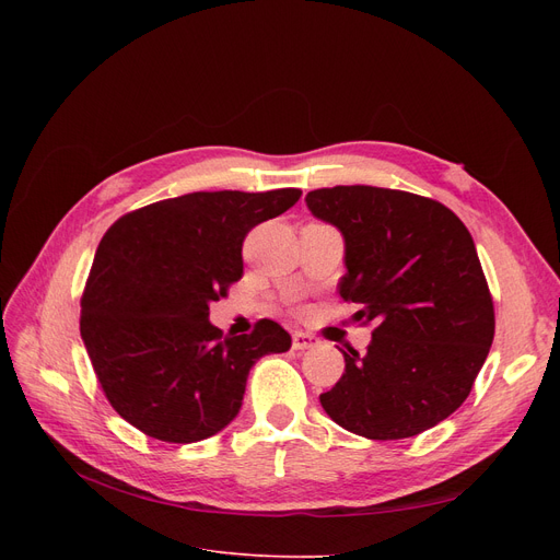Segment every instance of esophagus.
Instances as JSON below:
<instances>
[{"instance_id":"34e87169","label":"esophagus","mask_w":560,"mask_h":560,"mask_svg":"<svg viewBox=\"0 0 560 560\" xmlns=\"http://www.w3.org/2000/svg\"><path fill=\"white\" fill-rule=\"evenodd\" d=\"M315 346H317V338L313 334H308V331H294L292 334V348L294 350L303 352V350H311Z\"/></svg>"}]
</instances>
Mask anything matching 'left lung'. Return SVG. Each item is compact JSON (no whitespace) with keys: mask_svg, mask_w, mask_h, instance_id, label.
I'll return each mask as SVG.
<instances>
[{"mask_svg":"<svg viewBox=\"0 0 560 560\" xmlns=\"http://www.w3.org/2000/svg\"><path fill=\"white\" fill-rule=\"evenodd\" d=\"M308 210L341 231L338 294L376 322L364 354L322 393L327 416L366 439H406L446 420L481 371L495 334L493 296L467 226L446 206L378 186H334Z\"/></svg>","mask_w":560,"mask_h":560,"instance_id":"left-lung-1","label":"left lung"}]
</instances>
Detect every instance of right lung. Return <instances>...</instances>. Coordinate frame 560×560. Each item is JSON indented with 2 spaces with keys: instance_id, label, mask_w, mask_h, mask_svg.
Returning a JSON list of instances; mask_svg holds the SVG:
<instances>
[{
  "instance_id": "add662e5",
  "label": "right lung",
  "mask_w": 560,
  "mask_h": 560,
  "mask_svg": "<svg viewBox=\"0 0 560 560\" xmlns=\"http://www.w3.org/2000/svg\"><path fill=\"white\" fill-rule=\"evenodd\" d=\"M299 189L196 191L124 214L97 245L81 338L114 411L167 444H194L238 416L249 369L292 336L259 319L222 336L210 303L243 278V241Z\"/></svg>"
}]
</instances>
